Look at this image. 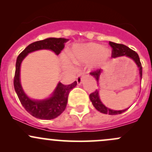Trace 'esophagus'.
Here are the masks:
<instances>
[{"mask_svg": "<svg viewBox=\"0 0 152 152\" xmlns=\"http://www.w3.org/2000/svg\"><path fill=\"white\" fill-rule=\"evenodd\" d=\"M82 79H83V75L79 73L77 76V77H76V81H77V83L79 84V85H80V84L82 83Z\"/></svg>", "mask_w": 152, "mask_h": 152, "instance_id": "esophagus-1", "label": "esophagus"}]
</instances>
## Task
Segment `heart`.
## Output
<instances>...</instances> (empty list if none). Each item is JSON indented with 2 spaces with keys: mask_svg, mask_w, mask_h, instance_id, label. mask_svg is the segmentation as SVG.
I'll return each mask as SVG.
<instances>
[{
  "mask_svg": "<svg viewBox=\"0 0 152 152\" xmlns=\"http://www.w3.org/2000/svg\"><path fill=\"white\" fill-rule=\"evenodd\" d=\"M109 56V50L96 43L78 45L73 48L70 56H62L63 64L66 67L71 66L70 60L73 62H88L91 61L93 66L101 65Z\"/></svg>",
  "mask_w": 152,
  "mask_h": 152,
  "instance_id": "heart-1",
  "label": "heart"
}]
</instances>
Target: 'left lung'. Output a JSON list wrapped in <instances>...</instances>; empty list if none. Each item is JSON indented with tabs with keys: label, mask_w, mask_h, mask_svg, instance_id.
<instances>
[{
	"label": "left lung",
	"mask_w": 152,
	"mask_h": 152,
	"mask_svg": "<svg viewBox=\"0 0 152 152\" xmlns=\"http://www.w3.org/2000/svg\"><path fill=\"white\" fill-rule=\"evenodd\" d=\"M109 45H110V47L112 48V57H118V56H126L130 57L131 59H132L134 62H136V64L137 65V66L140 69V77L142 79V65L141 62L140 61V58H139L138 54L136 53L134 50H132L126 46V45H123V44H118V43H115L113 42H109ZM102 69H96V70H93L90 73V74H91L92 76H93V77H95V79H96V81L99 83V79L100 74L102 73ZM90 101L93 103V105L94 106L95 108L98 110V111L101 112L102 113H104V114H109V115H118V114H121V113H124L126 110H127L128 109H126L124 110H110V109L107 108V107H105L103 104L102 103V102L100 101L99 96V91L98 90H96L94 92H93L92 93L90 94Z\"/></svg>",
	"instance_id": "obj_1"
}]
</instances>
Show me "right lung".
<instances>
[{
	"label": "right lung",
	"mask_w": 152,
	"mask_h": 152,
	"mask_svg": "<svg viewBox=\"0 0 152 152\" xmlns=\"http://www.w3.org/2000/svg\"><path fill=\"white\" fill-rule=\"evenodd\" d=\"M68 40V39L65 38H48L37 41L28 45L18 56L14 77V87L23 107L29 114L37 118L50 120L60 115L66 108L69 93L76 87L77 82L75 81L68 85L59 82L50 98L43 101L31 100L25 94L20 82L21 62L28 53L40 49H49L53 50L56 55H59L65 48V43Z\"/></svg>",
	"instance_id": "1"
}]
</instances>
